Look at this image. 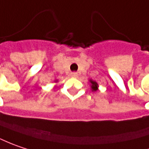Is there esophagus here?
<instances>
[{"label":"esophagus","instance_id":"esophagus-1","mask_svg":"<svg viewBox=\"0 0 149 149\" xmlns=\"http://www.w3.org/2000/svg\"><path fill=\"white\" fill-rule=\"evenodd\" d=\"M71 77H73V78H77V77H78V74H77V73H72V74H71Z\"/></svg>","mask_w":149,"mask_h":149}]
</instances>
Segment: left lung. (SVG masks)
<instances>
[{
  "label": "left lung",
  "instance_id": "1",
  "mask_svg": "<svg viewBox=\"0 0 149 149\" xmlns=\"http://www.w3.org/2000/svg\"><path fill=\"white\" fill-rule=\"evenodd\" d=\"M89 82H90V86H91V89L92 91H96L99 90V85H98V83L96 81H95V80L91 79L89 80Z\"/></svg>",
  "mask_w": 149,
  "mask_h": 149
}]
</instances>
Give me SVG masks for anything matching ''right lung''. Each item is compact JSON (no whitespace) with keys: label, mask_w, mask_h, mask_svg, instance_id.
Segmentation results:
<instances>
[{"label":"right lung","mask_w":149,"mask_h":149,"mask_svg":"<svg viewBox=\"0 0 149 149\" xmlns=\"http://www.w3.org/2000/svg\"><path fill=\"white\" fill-rule=\"evenodd\" d=\"M54 82H55V83H58V80H54Z\"/></svg>","instance_id":"obj_1"}]
</instances>
